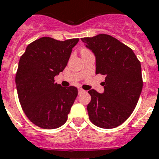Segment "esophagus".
<instances>
[{"label": "esophagus", "mask_w": 159, "mask_h": 159, "mask_svg": "<svg viewBox=\"0 0 159 159\" xmlns=\"http://www.w3.org/2000/svg\"><path fill=\"white\" fill-rule=\"evenodd\" d=\"M83 92H84V90L82 89V88H79V89H78V93H79V94L82 93Z\"/></svg>", "instance_id": "esophagus-1"}]
</instances>
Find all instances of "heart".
Listing matches in <instances>:
<instances>
[{"label":"heart","instance_id":"b5f03b06","mask_svg":"<svg viewBox=\"0 0 159 159\" xmlns=\"http://www.w3.org/2000/svg\"><path fill=\"white\" fill-rule=\"evenodd\" d=\"M88 49H87V48H82V51H81V53H82V52H88Z\"/></svg>","mask_w":159,"mask_h":159}]
</instances>
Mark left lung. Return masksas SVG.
I'll return each mask as SVG.
<instances>
[{"instance_id": "8db88e82", "label": "left lung", "mask_w": 159, "mask_h": 159, "mask_svg": "<svg viewBox=\"0 0 159 159\" xmlns=\"http://www.w3.org/2000/svg\"><path fill=\"white\" fill-rule=\"evenodd\" d=\"M81 39L96 56V73L106 76L103 93L88 91L90 120L100 128H116L138 103L143 88L140 62L130 48L111 35L100 34Z\"/></svg>"}]
</instances>
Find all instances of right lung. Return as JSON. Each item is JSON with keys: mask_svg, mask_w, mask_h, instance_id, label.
I'll list each match as a JSON object with an SVG mask.
<instances>
[{"mask_svg": "<svg viewBox=\"0 0 159 159\" xmlns=\"http://www.w3.org/2000/svg\"><path fill=\"white\" fill-rule=\"evenodd\" d=\"M78 41L43 37L30 43L20 58L16 75L19 101L29 120L40 128H58L67 121L77 88L62 87L54 77L64 70Z\"/></svg>", "mask_w": 159, "mask_h": 159, "instance_id": "right-lung-1", "label": "right lung"}]
</instances>
